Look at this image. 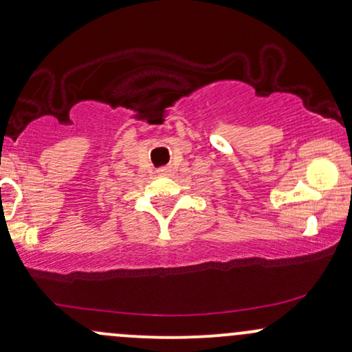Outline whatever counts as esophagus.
Segmentation results:
<instances>
[{
    "instance_id": "34e87169",
    "label": "esophagus",
    "mask_w": 352,
    "mask_h": 352,
    "mask_svg": "<svg viewBox=\"0 0 352 352\" xmlns=\"http://www.w3.org/2000/svg\"><path fill=\"white\" fill-rule=\"evenodd\" d=\"M157 173H159V175H170V167L157 168Z\"/></svg>"
}]
</instances>
